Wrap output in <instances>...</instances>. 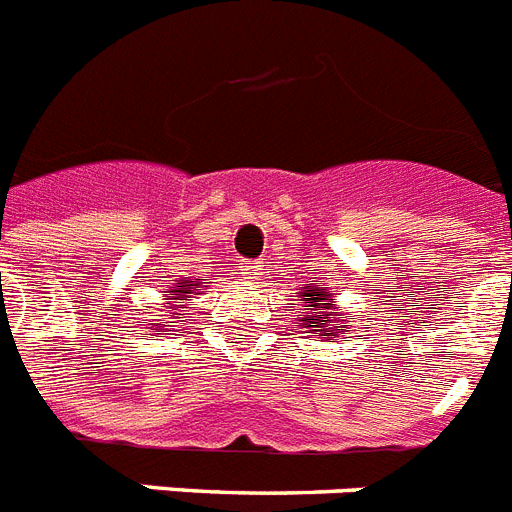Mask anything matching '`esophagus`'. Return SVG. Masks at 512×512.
Instances as JSON below:
<instances>
[{
    "instance_id": "1",
    "label": "esophagus",
    "mask_w": 512,
    "mask_h": 512,
    "mask_svg": "<svg viewBox=\"0 0 512 512\" xmlns=\"http://www.w3.org/2000/svg\"><path fill=\"white\" fill-rule=\"evenodd\" d=\"M239 267H242V275H245L247 280H255L262 275V262L257 260H245Z\"/></svg>"
}]
</instances>
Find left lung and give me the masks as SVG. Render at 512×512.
Segmentation results:
<instances>
[{"label": "left lung", "instance_id": "obj_1", "mask_svg": "<svg viewBox=\"0 0 512 512\" xmlns=\"http://www.w3.org/2000/svg\"><path fill=\"white\" fill-rule=\"evenodd\" d=\"M298 301L303 306L298 308V321H301L303 329H308V334H316L319 339L329 342V339H339L349 331L347 316L339 311L331 290L306 285L298 293Z\"/></svg>", "mask_w": 512, "mask_h": 512}]
</instances>
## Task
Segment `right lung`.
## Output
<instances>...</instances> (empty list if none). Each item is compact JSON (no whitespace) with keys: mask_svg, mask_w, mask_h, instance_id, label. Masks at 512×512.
I'll list each match as a JSON object with an SVG mask.
<instances>
[{"mask_svg":"<svg viewBox=\"0 0 512 512\" xmlns=\"http://www.w3.org/2000/svg\"><path fill=\"white\" fill-rule=\"evenodd\" d=\"M201 290H204V285H201V278H183V280H176V283L170 285L168 290H163V306L170 308L168 313H173V316H168V319H183L186 313H183V308H188V303L193 301L196 296H201ZM173 326L176 321H165V319H158V324H150L147 329H160V326Z\"/></svg>","mask_w":512,"mask_h":512,"instance_id":"obj_1","label":"right lung"}]
</instances>
